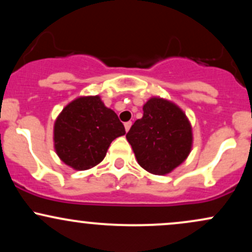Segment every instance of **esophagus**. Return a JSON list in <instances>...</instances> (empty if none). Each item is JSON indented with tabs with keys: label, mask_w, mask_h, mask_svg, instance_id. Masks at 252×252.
<instances>
[{
	"label": "esophagus",
	"mask_w": 252,
	"mask_h": 252,
	"mask_svg": "<svg viewBox=\"0 0 252 252\" xmlns=\"http://www.w3.org/2000/svg\"><path fill=\"white\" fill-rule=\"evenodd\" d=\"M130 126H131V122H126V123H124V128H126V132L129 131Z\"/></svg>",
	"instance_id": "34e87169"
}]
</instances>
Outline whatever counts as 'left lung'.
I'll use <instances>...</instances> for the list:
<instances>
[{"label":"left lung","instance_id":"8db88e82","mask_svg":"<svg viewBox=\"0 0 252 252\" xmlns=\"http://www.w3.org/2000/svg\"><path fill=\"white\" fill-rule=\"evenodd\" d=\"M126 140L137 162L147 172L168 174L181 164L192 148V128L174 103L153 97L143 105V117L132 124Z\"/></svg>","mask_w":252,"mask_h":252}]
</instances>
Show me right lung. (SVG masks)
Here are the masks:
<instances>
[{"mask_svg": "<svg viewBox=\"0 0 252 252\" xmlns=\"http://www.w3.org/2000/svg\"><path fill=\"white\" fill-rule=\"evenodd\" d=\"M124 134L122 122L99 96L79 97L63 109L54 123V148L63 163L85 170L99 163L110 143Z\"/></svg>", "mask_w": 252, "mask_h": 252, "instance_id": "add662e5", "label": "right lung"}]
</instances>
